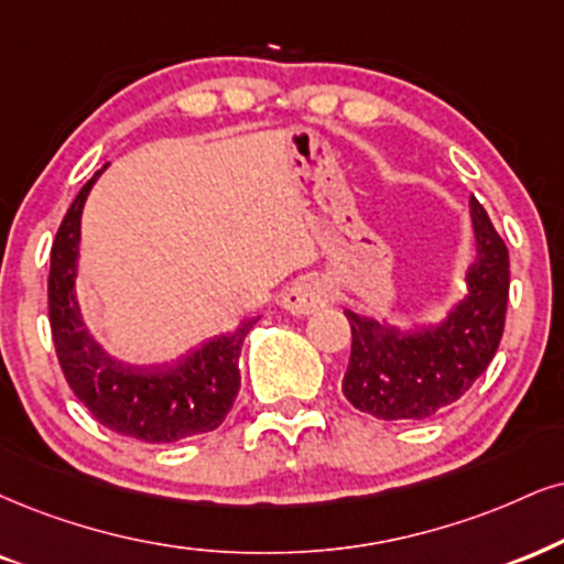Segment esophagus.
<instances>
[{"instance_id":"1","label":"esophagus","mask_w":564,"mask_h":564,"mask_svg":"<svg viewBox=\"0 0 564 564\" xmlns=\"http://www.w3.org/2000/svg\"><path fill=\"white\" fill-rule=\"evenodd\" d=\"M329 303V288L322 280H297L282 297V305L295 316H308Z\"/></svg>"}]
</instances>
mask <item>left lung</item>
Here are the masks:
<instances>
[{
	"label": "left lung",
	"mask_w": 564,
	"mask_h": 564,
	"mask_svg": "<svg viewBox=\"0 0 564 564\" xmlns=\"http://www.w3.org/2000/svg\"><path fill=\"white\" fill-rule=\"evenodd\" d=\"M476 256L465 297L436 324L398 326L345 311L352 350L343 394L381 421H423L460 400L495 358L510 295V256L484 206L470 196Z\"/></svg>",
	"instance_id": "left-lung-1"
}]
</instances>
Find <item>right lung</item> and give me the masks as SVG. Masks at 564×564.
Wrapping results in <instances>:
<instances>
[{
  "label": "right lung",
  "mask_w": 564,
  "mask_h": 564,
  "mask_svg": "<svg viewBox=\"0 0 564 564\" xmlns=\"http://www.w3.org/2000/svg\"><path fill=\"white\" fill-rule=\"evenodd\" d=\"M101 172L83 185L52 246L48 324L69 389L96 421L149 444L206 434L225 421L240 392V350L259 318L229 335L206 339L175 364H128L104 350L83 322L75 276L80 259V217Z\"/></svg>",
  "instance_id": "obj_1"
}]
</instances>
